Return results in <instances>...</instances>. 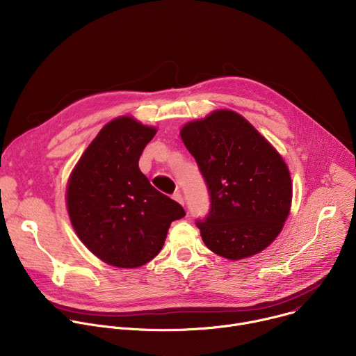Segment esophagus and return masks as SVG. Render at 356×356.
<instances>
[{
  "mask_svg": "<svg viewBox=\"0 0 356 356\" xmlns=\"http://www.w3.org/2000/svg\"><path fill=\"white\" fill-rule=\"evenodd\" d=\"M173 198H175L177 202H180L181 206H184V198H183V195H181V193H180V191L175 193V194H173Z\"/></svg>",
  "mask_w": 356,
  "mask_h": 356,
  "instance_id": "esophagus-1",
  "label": "esophagus"
}]
</instances>
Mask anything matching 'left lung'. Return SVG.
Wrapping results in <instances>:
<instances>
[{"instance_id":"1","label":"left lung","mask_w":356,"mask_h":356,"mask_svg":"<svg viewBox=\"0 0 356 356\" xmlns=\"http://www.w3.org/2000/svg\"><path fill=\"white\" fill-rule=\"evenodd\" d=\"M180 136L209 188L210 213L195 222L206 246L231 261L268 248L291 204L290 173L277 150L231 110L186 124Z\"/></svg>"}]
</instances>
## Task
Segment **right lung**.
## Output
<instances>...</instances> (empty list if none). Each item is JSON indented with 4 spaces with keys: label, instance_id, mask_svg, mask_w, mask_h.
<instances>
[{
    "label": "right lung",
    "instance_id": "add662e5",
    "mask_svg": "<svg viewBox=\"0 0 356 356\" xmlns=\"http://www.w3.org/2000/svg\"><path fill=\"white\" fill-rule=\"evenodd\" d=\"M156 129L120 117L98 132L73 169L67 211L81 242L117 268H138L161 252L183 207L139 170L142 150Z\"/></svg>",
    "mask_w": 356,
    "mask_h": 356
}]
</instances>
